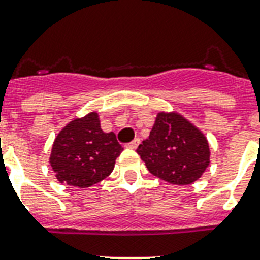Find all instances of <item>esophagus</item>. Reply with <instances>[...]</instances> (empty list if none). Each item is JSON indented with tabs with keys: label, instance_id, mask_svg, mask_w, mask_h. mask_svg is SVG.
<instances>
[{
	"label": "esophagus",
	"instance_id": "1",
	"mask_svg": "<svg viewBox=\"0 0 260 260\" xmlns=\"http://www.w3.org/2000/svg\"><path fill=\"white\" fill-rule=\"evenodd\" d=\"M139 143H141V139L139 138H135L134 141H133V142H130V143H127V145H126V147H128V149H137V147H138L139 146Z\"/></svg>",
	"mask_w": 260,
	"mask_h": 260
}]
</instances>
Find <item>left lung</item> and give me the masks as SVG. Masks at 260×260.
Returning a JSON list of instances; mask_svg holds the SVG:
<instances>
[{"label": "left lung", "instance_id": "1", "mask_svg": "<svg viewBox=\"0 0 260 260\" xmlns=\"http://www.w3.org/2000/svg\"><path fill=\"white\" fill-rule=\"evenodd\" d=\"M146 167L171 184H191L210 165L207 138L177 111H159L149 138L137 149Z\"/></svg>", "mask_w": 260, "mask_h": 260}]
</instances>
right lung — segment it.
<instances>
[{"label":"right lung","instance_id":"right-lung-1","mask_svg":"<svg viewBox=\"0 0 260 260\" xmlns=\"http://www.w3.org/2000/svg\"><path fill=\"white\" fill-rule=\"evenodd\" d=\"M122 150L114 133H105L98 113L91 111L58 133L49 164L61 183L85 188L110 175Z\"/></svg>","mask_w":260,"mask_h":260}]
</instances>
